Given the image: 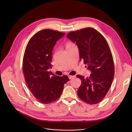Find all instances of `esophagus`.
<instances>
[{"instance_id": "obj_1", "label": "esophagus", "mask_w": 132, "mask_h": 132, "mask_svg": "<svg viewBox=\"0 0 132 132\" xmlns=\"http://www.w3.org/2000/svg\"><path fill=\"white\" fill-rule=\"evenodd\" d=\"M73 77H74V76H71V75H69V76H68V78H69V79H71L73 78Z\"/></svg>"}]
</instances>
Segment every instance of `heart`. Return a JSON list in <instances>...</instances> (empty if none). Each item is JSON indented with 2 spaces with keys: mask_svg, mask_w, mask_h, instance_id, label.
Here are the masks:
<instances>
[{
  "mask_svg": "<svg viewBox=\"0 0 132 132\" xmlns=\"http://www.w3.org/2000/svg\"><path fill=\"white\" fill-rule=\"evenodd\" d=\"M71 45V44H68L67 46H68V45Z\"/></svg>",
  "mask_w": 132,
  "mask_h": 132,
  "instance_id": "1",
  "label": "heart"
}]
</instances>
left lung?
<instances>
[{
	"label": "left lung",
	"mask_w": 132,
	"mask_h": 132,
	"mask_svg": "<svg viewBox=\"0 0 132 132\" xmlns=\"http://www.w3.org/2000/svg\"><path fill=\"white\" fill-rule=\"evenodd\" d=\"M67 37L76 43L80 60L91 71L88 78L77 75L81 81L78 96L87 103L97 104L106 96L114 76V62L108 43L100 32L92 28L70 32Z\"/></svg>",
	"instance_id": "8db88e82"
}]
</instances>
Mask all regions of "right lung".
I'll list each match as a JSON object with an SVG mask.
<instances>
[{"label":"right lung","instance_id":"right-lung-1","mask_svg":"<svg viewBox=\"0 0 132 132\" xmlns=\"http://www.w3.org/2000/svg\"><path fill=\"white\" fill-rule=\"evenodd\" d=\"M65 34L51 29L42 30L31 37L26 48L22 64L25 80L34 97L43 104L57 100L64 84L69 80L66 75L57 76L47 71L52 66L53 48Z\"/></svg>","mask_w":132,"mask_h":132}]
</instances>
